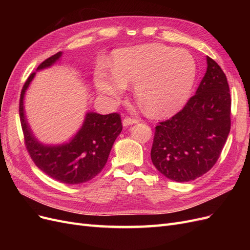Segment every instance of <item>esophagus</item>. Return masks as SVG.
I'll list each match as a JSON object with an SVG mask.
<instances>
[{
  "mask_svg": "<svg viewBox=\"0 0 250 250\" xmlns=\"http://www.w3.org/2000/svg\"><path fill=\"white\" fill-rule=\"evenodd\" d=\"M138 122H139L138 119L131 118V117H126V118L123 119V125H124V126H129V125L138 123Z\"/></svg>",
  "mask_w": 250,
  "mask_h": 250,
  "instance_id": "1",
  "label": "esophagus"
}]
</instances>
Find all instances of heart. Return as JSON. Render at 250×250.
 Wrapping results in <instances>:
<instances>
[{
    "instance_id": "b5f03b06",
    "label": "heart",
    "mask_w": 250,
    "mask_h": 250,
    "mask_svg": "<svg viewBox=\"0 0 250 250\" xmlns=\"http://www.w3.org/2000/svg\"><path fill=\"white\" fill-rule=\"evenodd\" d=\"M197 77V63L185 49L161 43L119 50L112 71L99 70L95 82L98 90L113 103L120 101L126 83L134 84V94L152 116H169L188 102Z\"/></svg>"
}]
</instances>
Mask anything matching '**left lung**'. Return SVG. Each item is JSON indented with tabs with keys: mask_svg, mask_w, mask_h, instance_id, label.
<instances>
[{
	"mask_svg": "<svg viewBox=\"0 0 250 250\" xmlns=\"http://www.w3.org/2000/svg\"><path fill=\"white\" fill-rule=\"evenodd\" d=\"M184 108L155 127L151 160L167 178L185 183L208 172L230 131L231 99L228 79L214 59Z\"/></svg>",
	"mask_w": 250,
	"mask_h": 250,
	"instance_id": "left-lung-1",
	"label": "left lung"
}]
</instances>
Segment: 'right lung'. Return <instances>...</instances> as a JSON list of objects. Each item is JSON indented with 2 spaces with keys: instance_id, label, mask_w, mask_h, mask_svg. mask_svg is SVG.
<instances>
[{
  "instance_id": "1",
  "label": "right lung",
  "mask_w": 250,
  "mask_h": 250,
  "mask_svg": "<svg viewBox=\"0 0 250 250\" xmlns=\"http://www.w3.org/2000/svg\"><path fill=\"white\" fill-rule=\"evenodd\" d=\"M62 56V52L42 62L37 70L48 67ZM35 72L30 74L20 97V120L25 146L34 164L48 176L67 185H78L93 179L104 168L111 147L122 131V121L117 112L109 115L88 112L84 124L74 139L62 146H43L35 140L24 116L22 100Z\"/></svg>"
}]
</instances>
